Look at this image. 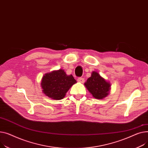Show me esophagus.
I'll use <instances>...</instances> for the list:
<instances>
[{"label": "esophagus", "instance_id": "obj_1", "mask_svg": "<svg viewBox=\"0 0 148 148\" xmlns=\"http://www.w3.org/2000/svg\"><path fill=\"white\" fill-rule=\"evenodd\" d=\"M77 81L78 82H79L83 83V82H84L85 79H84V78H83V77H78V78H77Z\"/></svg>", "mask_w": 148, "mask_h": 148}]
</instances>
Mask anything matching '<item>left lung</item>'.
Here are the masks:
<instances>
[{
  "label": "left lung",
  "instance_id": "8db88e82",
  "mask_svg": "<svg viewBox=\"0 0 148 148\" xmlns=\"http://www.w3.org/2000/svg\"><path fill=\"white\" fill-rule=\"evenodd\" d=\"M85 85L92 96L97 99H101L107 96L110 86V84L96 72L92 73L91 76L85 83Z\"/></svg>",
  "mask_w": 148,
  "mask_h": 148
}]
</instances>
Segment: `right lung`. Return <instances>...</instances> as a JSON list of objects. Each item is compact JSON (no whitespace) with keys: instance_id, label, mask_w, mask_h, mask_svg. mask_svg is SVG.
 Listing matches in <instances>:
<instances>
[{"instance_id":"1","label":"right lung","mask_w":148,"mask_h":148,"mask_svg":"<svg viewBox=\"0 0 148 148\" xmlns=\"http://www.w3.org/2000/svg\"><path fill=\"white\" fill-rule=\"evenodd\" d=\"M76 83L73 76L67 75L62 69L47 73L43 76L41 83L43 92L48 97L61 100L71 86Z\"/></svg>"}]
</instances>
